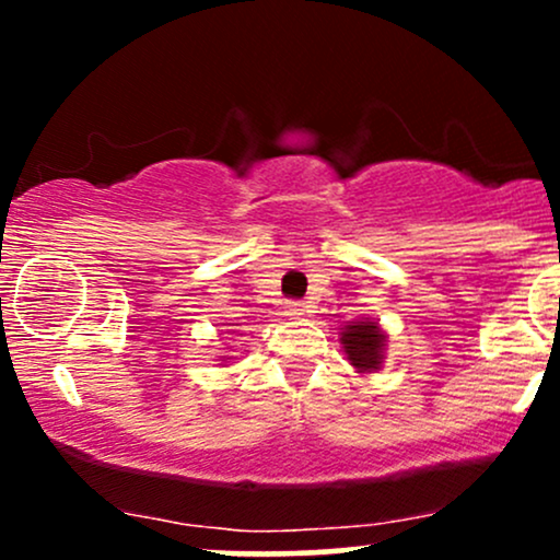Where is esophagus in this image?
Listing matches in <instances>:
<instances>
[{
  "label": "esophagus",
  "instance_id": "34e87169",
  "mask_svg": "<svg viewBox=\"0 0 560 560\" xmlns=\"http://www.w3.org/2000/svg\"><path fill=\"white\" fill-rule=\"evenodd\" d=\"M284 313L287 316H305V305H302V302L289 300V302H284Z\"/></svg>",
  "mask_w": 560,
  "mask_h": 560
}]
</instances>
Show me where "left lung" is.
<instances>
[{"mask_svg": "<svg viewBox=\"0 0 560 560\" xmlns=\"http://www.w3.org/2000/svg\"><path fill=\"white\" fill-rule=\"evenodd\" d=\"M339 342L345 347L347 361L358 369V374H374L384 363V331L376 320H350L342 329Z\"/></svg>", "mask_w": 560, "mask_h": 560, "instance_id": "obj_1", "label": "left lung"}]
</instances>
